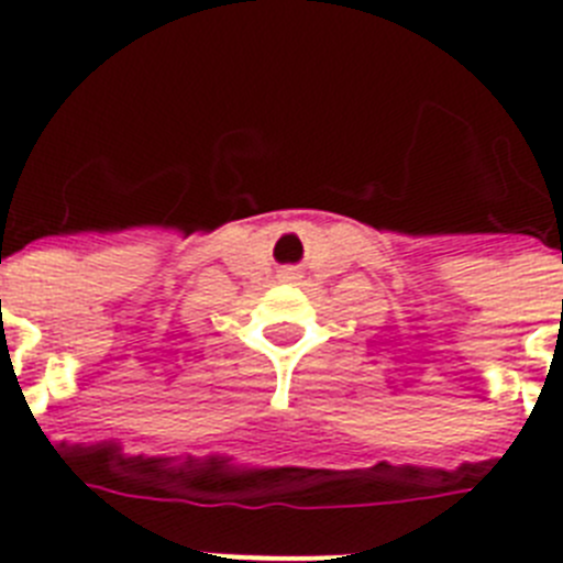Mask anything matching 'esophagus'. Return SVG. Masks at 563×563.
<instances>
[{
	"instance_id": "1",
	"label": "esophagus",
	"mask_w": 563,
	"mask_h": 563,
	"mask_svg": "<svg viewBox=\"0 0 563 563\" xmlns=\"http://www.w3.org/2000/svg\"><path fill=\"white\" fill-rule=\"evenodd\" d=\"M285 278H292V276H287V273H285Z\"/></svg>"
}]
</instances>
